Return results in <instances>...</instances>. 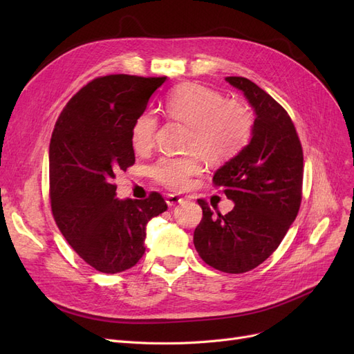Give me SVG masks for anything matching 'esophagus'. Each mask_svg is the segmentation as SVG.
I'll return each instance as SVG.
<instances>
[{
  "label": "esophagus",
  "instance_id": "obj_1",
  "mask_svg": "<svg viewBox=\"0 0 354 354\" xmlns=\"http://www.w3.org/2000/svg\"><path fill=\"white\" fill-rule=\"evenodd\" d=\"M183 201H185L183 198L178 196V195H174V194H168L165 196V202H167L168 207H176V205H178V203L183 202Z\"/></svg>",
  "mask_w": 354,
  "mask_h": 354
}]
</instances>
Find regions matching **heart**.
Segmentation results:
<instances>
[{
    "instance_id": "b5f03b06",
    "label": "heart",
    "mask_w": 354,
    "mask_h": 354,
    "mask_svg": "<svg viewBox=\"0 0 354 354\" xmlns=\"http://www.w3.org/2000/svg\"><path fill=\"white\" fill-rule=\"evenodd\" d=\"M169 118L189 125L186 146L194 149L186 155H165L149 168V174L168 189L183 190L190 178L202 168V156L209 160H226L238 155L250 143L254 118L239 102L226 100L224 95L205 85L189 82L171 91L164 103ZM158 116L145 111L136 118L131 142L137 152H149L155 145Z\"/></svg>"
}]
</instances>
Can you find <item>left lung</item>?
<instances>
[{
  "instance_id": "left-lung-1",
  "label": "left lung",
  "mask_w": 354,
  "mask_h": 354,
  "mask_svg": "<svg viewBox=\"0 0 354 354\" xmlns=\"http://www.w3.org/2000/svg\"><path fill=\"white\" fill-rule=\"evenodd\" d=\"M226 81L255 112L250 143L212 177L234 207L217 217L198 199L202 220L194 243L201 259L226 273L255 269L276 251L295 220L303 189V149L288 112L270 94L242 77Z\"/></svg>"
}]
</instances>
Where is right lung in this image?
<instances>
[{"label":"right lung","mask_w":354,"mask_h":354,"mask_svg":"<svg viewBox=\"0 0 354 354\" xmlns=\"http://www.w3.org/2000/svg\"><path fill=\"white\" fill-rule=\"evenodd\" d=\"M167 77L108 75L68 102L50 140V201L57 227L81 259L120 273L145 254L146 224L167 211L156 192L118 199L115 174L136 162L131 128Z\"/></svg>","instance_id":"obj_1"}]
</instances>
